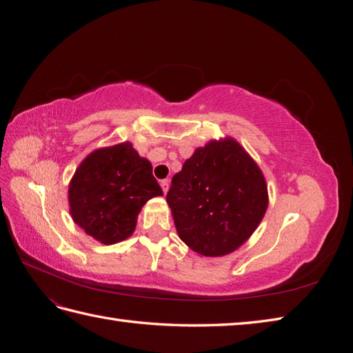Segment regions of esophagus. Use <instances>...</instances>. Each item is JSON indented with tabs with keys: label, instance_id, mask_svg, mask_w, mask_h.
Wrapping results in <instances>:
<instances>
[{
	"label": "esophagus",
	"instance_id": "esophagus-1",
	"mask_svg": "<svg viewBox=\"0 0 353 353\" xmlns=\"http://www.w3.org/2000/svg\"><path fill=\"white\" fill-rule=\"evenodd\" d=\"M160 187H162L163 193L166 194V193H168V190H169V179H163L162 183H160Z\"/></svg>",
	"mask_w": 353,
	"mask_h": 353
}]
</instances>
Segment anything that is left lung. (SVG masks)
Listing matches in <instances>:
<instances>
[{
	"label": "left lung",
	"mask_w": 353,
	"mask_h": 353,
	"mask_svg": "<svg viewBox=\"0 0 353 353\" xmlns=\"http://www.w3.org/2000/svg\"><path fill=\"white\" fill-rule=\"evenodd\" d=\"M166 201L179 239L203 256L239 249L268 208L262 170L232 138L213 140L185 160Z\"/></svg>",
	"instance_id": "obj_1"
}]
</instances>
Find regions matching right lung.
I'll return each instance as SVG.
<instances>
[{
  "instance_id": "add662e5",
  "label": "right lung",
  "mask_w": 353,
  "mask_h": 353,
  "mask_svg": "<svg viewBox=\"0 0 353 353\" xmlns=\"http://www.w3.org/2000/svg\"><path fill=\"white\" fill-rule=\"evenodd\" d=\"M156 196H163V191L152 163L128 141L94 150L69 184L73 221L103 244L130 237L141 208Z\"/></svg>"
}]
</instances>
